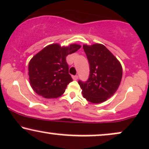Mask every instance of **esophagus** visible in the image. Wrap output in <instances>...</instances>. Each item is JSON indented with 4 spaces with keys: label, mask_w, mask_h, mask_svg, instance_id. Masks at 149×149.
Returning a JSON list of instances; mask_svg holds the SVG:
<instances>
[{
    "label": "esophagus",
    "mask_w": 149,
    "mask_h": 149,
    "mask_svg": "<svg viewBox=\"0 0 149 149\" xmlns=\"http://www.w3.org/2000/svg\"><path fill=\"white\" fill-rule=\"evenodd\" d=\"M72 78H73V80H77L78 78V76H72Z\"/></svg>",
    "instance_id": "1"
}]
</instances>
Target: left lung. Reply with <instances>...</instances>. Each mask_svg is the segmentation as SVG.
Returning <instances> with one entry per match:
<instances>
[{
  "label": "left lung",
  "mask_w": 149,
  "mask_h": 149,
  "mask_svg": "<svg viewBox=\"0 0 149 149\" xmlns=\"http://www.w3.org/2000/svg\"><path fill=\"white\" fill-rule=\"evenodd\" d=\"M90 65L88 81H78L84 98L97 104L112 97L120 86L122 77L120 62L101 44L83 46Z\"/></svg>",
  "instance_id": "1"
}]
</instances>
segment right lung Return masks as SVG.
<instances>
[{"mask_svg": "<svg viewBox=\"0 0 149 149\" xmlns=\"http://www.w3.org/2000/svg\"><path fill=\"white\" fill-rule=\"evenodd\" d=\"M81 47L77 44L61 47L52 44L35 54L29 63L28 74L31 87L36 93L45 98L60 97L71 83L66 58Z\"/></svg>", "mask_w": 149, "mask_h": 149, "instance_id": "1", "label": "right lung"}]
</instances>
